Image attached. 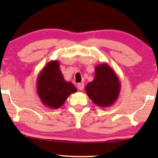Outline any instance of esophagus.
<instances>
[{
    "label": "esophagus",
    "mask_w": 158,
    "mask_h": 158,
    "mask_svg": "<svg viewBox=\"0 0 158 158\" xmlns=\"http://www.w3.org/2000/svg\"><path fill=\"white\" fill-rule=\"evenodd\" d=\"M84 86H85L84 83H79V84L77 85V88L79 90H82L84 89Z\"/></svg>",
    "instance_id": "34e87169"
}]
</instances>
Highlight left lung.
<instances>
[{
	"mask_svg": "<svg viewBox=\"0 0 158 158\" xmlns=\"http://www.w3.org/2000/svg\"><path fill=\"white\" fill-rule=\"evenodd\" d=\"M120 82L115 71L107 63L95 68L94 80L85 86L87 95L97 106L110 107L118 99Z\"/></svg>",
	"mask_w": 158,
	"mask_h": 158,
	"instance_id": "left-lung-1",
	"label": "left lung"
}]
</instances>
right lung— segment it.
<instances>
[{
    "instance_id": "obj_1",
    "label": "right lung",
    "mask_w": 158,
    "mask_h": 158,
    "mask_svg": "<svg viewBox=\"0 0 158 158\" xmlns=\"http://www.w3.org/2000/svg\"><path fill=\"white\" fill-rule=\"evenodd\" d=\"M38 95L41 102L48 108L57 109L77 89L63 77L59 61H50L41 70L36 81Z\"/></svg>"
}]
</instances>
